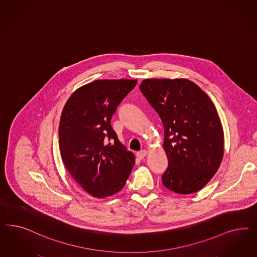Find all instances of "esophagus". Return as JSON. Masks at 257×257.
Here are the masks:
<instances>
[{
    "label": "esophagus",
    "mask_w": 257,
    "mask_h": 257,
    "mask_svg": "<svg viewBox=\"0 0 257 257\" xmlns=\"http://www.w3.org/2000/svg\"><path fill=\"white\" fill-rule=\"evenodd\" d=\"M147 154H148V152H147V150H145V149H143L141 151H139V152H137V157L139 158V159H144V158L147 156Z\"/></svg>",
    "instance_id": "obj_1"
}]
</instances>
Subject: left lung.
I'll return each mask as SVG.
<instances>
[{
	"label": "left lung",
	"mask_w": 257,
	"mask_h": 257,
	"mask_svg": "<svg viewBox=\"0 0 257 257\" xmlns=\"http://www.w3.org/2000/svg\"><path fill=\"white\" fill-rule=\"evenodd\" d=\"M140 90L165 130L168 167L163 184L178 194L198 192L214 177L223 158V128L214 103L185 78L145 79Z\"/></svg>",
	"instance_id": "obj_1"
}]
</instances>
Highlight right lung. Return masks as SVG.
<instances>
[{"label":"right lung","mask_w":257,"mask_h":257,"mask_svg":"<svg viewBox=\"0 0 257 257\" xmlns=\"http://www.w3.org/2000/svg\"><path fill=\"white\" fill-rule=\"evenodd\" d=\"M137 80H95L67 100L59 128V149L67 170L84 190L103 199L122 190L135 164L110 125L117 106Z\"/></svg>","instance_id":"right-lung-1"}]
</instances>
